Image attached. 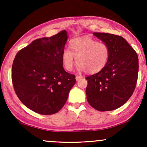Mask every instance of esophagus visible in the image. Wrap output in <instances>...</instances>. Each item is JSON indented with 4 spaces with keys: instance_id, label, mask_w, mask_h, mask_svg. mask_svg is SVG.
Listing matches in <instances>:
<instances>
[{
    "instance_id": "obj_1",
    "label": "esophagus",
    "mask_w": 147,
    "mask_h": 147,
    "mask_svg": "<svg viewBox=\"0 0 147 147\" xmlns=\"http://www.w3.org/2000/svg\"><path fill=\"white\" fill-rule=\"evenodd\" d=\"M82 78H83V77H82V76H79V75H77V76H76V77H75L76 80H77V81H79V79H81Z\"/></svg>"
}]
</instances>
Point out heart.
Here are the masks:
<instances>
[{
  "mask_svg": "<svg viewBox=\"0 0 147 147\" xmlns=\"http://www.w3.org/2000/svg\"><path fill=\"white\" fill-rule=\"evenodd\" d=\"M110 57L109 45L90 37H81L70 42V50L65 49L62 55L65 70L71 71L75 63L79 70L90 74L96 73L106 66Z\"/></svg>",
  "mask_w": 147,
  "mask_h": 147,
  "instance_id": "b5f03b06",
  "label": "heart"
}]
</instances>
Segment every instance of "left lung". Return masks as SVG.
I'll list each match as a JSON object with an SVG mask.
<instances>
[{"label": "left lung", "mask_w": 147, "mask_h": 147, "mask_svg": "<svg viewBox=\"0 0 147 147\" xmlns=\"http://www.w3.org/2000/svg\"><path fill=\"white\" fill-rule=\"evenodd\" d=\"M93 34L109 45L107 64L97 73L86 77L89 104L99 111L117 109L129 100L136 88L138 76V57L124 38L109 33Z\"/></svg>", "instance_id": "obj_1"}]
</instances>
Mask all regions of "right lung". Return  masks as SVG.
I'll return each mask as SVG.
<instances>
[{
    "label": "right lung",
    "mask_w": 147,
    "mask_h": 147,
    "mask_svg": "<svg viewBox=\"0 0 147 147\" xmlns=\"http://www.w3.org/2000/svg\"><path fill=\"white\" fill-rule=\"evenodd\" d=\"M65 30L38 38L16 54L11 79L16 95L30 110L41 115L59 112L66 102L75 76L64 70L62 55Z\"/></svg>",
    "instance_id": "right-lung-1"
}]
</instances>
